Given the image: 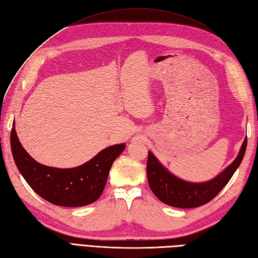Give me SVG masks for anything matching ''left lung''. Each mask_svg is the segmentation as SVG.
<instances>
[{
  "label": "left lung",
  "instance_id": "obj_1",
  "mask_svg": "<svg viewBox=\"0 0 258 258\" xmlns=\"http://www.w3.org/2000/svg\"><path fill=\"white\" fill-rule=\"evenodd\" d=\"M246 145L247 138L245 137L239 155L234 161L213 180L202 183L187 182L173 175L167 168L162 166L154 154L149 151L147 160V179L149 186L153 193L159 198V201L169 206L177 208L200 207L202 205L209 203L227 185L243 160Z\"/></svg>",
  "mask_w": 258,
  "mask_h": 258
}]
</instances>
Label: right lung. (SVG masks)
Returning a JSON list of instances; mask_svg holds the SVG:
<instances>
[{
	"label": "right lung",
	"instance_id": "obj_1",
	"mask_svg": "<svg viewBox=\"0 0 258 258\" xmlns=\"http://www.w3.org/2000/svg\"><path fill=\"white\" fill-rule=\"evenodd\" d=\"M11 147L19 172L39 196L56 206L82 207L101 196L112 164L125 149V144L101 150L79 167L58 169L32 159L19 142L13 123Z\"/></svg>",
	"mask_w": 258,
	"mask_h": 258
}]
</instances>
